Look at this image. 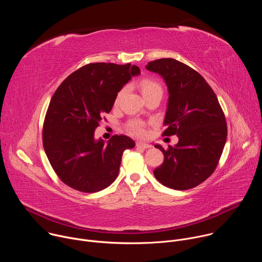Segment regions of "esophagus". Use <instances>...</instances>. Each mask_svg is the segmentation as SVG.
Returning a JSON list of instances; mask_svg holds the SVG:
<instances>
[{
  "label": "esophagus",
  "mask_w": 262,
  "mask_h": 262,
  "mask_svg": "<svg viewBox=\"0 0 262 262\" xmlns=\"http://www.w3.org/2000/svg\"><path fill=\"white\" fill-rule=\"evenodd\" d=\"M137 147L138 148H142V149H148V148H151V145L146 144V143H142V142H137Z\"/></svg>",
  "instance_id": "esophagus-1"
}]
</instances>
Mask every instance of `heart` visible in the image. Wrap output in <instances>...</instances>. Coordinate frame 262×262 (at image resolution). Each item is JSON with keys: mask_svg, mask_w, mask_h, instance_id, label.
<instances>
[{"mask_svg": "<svg viewBox=\"0 0 262 262\" xmlns=\"http://www.w3.org/2000/svg\"><path fill=\"white\" fill-rule=\"evenodd\" d=\"M140 88H141V91H142L143 96H144V95H147V94L157 93V92L162 93V88H161V86H160L157 82H155V81H152V80L146 79V80L141 81V83H140ZM124 93H125V89H122V90L118 93V95H117V97H116V102L121 98V96H122ZM128 129H129L133 134H135V135H137V136H144V135L146 134L144 124H143L141 121H138V120L132 121V122L129 123V125H128Z\"/></svg>", "mask_w": 262, "mask_h": 262, "instance_id": "heart-1", "label": "heart"}]
</instances>
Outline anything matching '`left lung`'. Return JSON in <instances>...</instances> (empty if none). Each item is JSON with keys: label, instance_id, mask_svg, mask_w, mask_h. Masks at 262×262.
Here are the masks:
<instances>
[{"label": "left lung", "instance_id": "obj_1", "mask_svg": "<svg viewBox=\"0 0 262 262\" xmlns=\"http://www.w3.org/2000/svg\"><path fill=\"white\" fill-rule=\"evenodd\" d=\"M146 69L158 73L168 89L165 136L176 135L178 143L164 154L155 177L173 190H189L214 171L227 140V124L219 100L196 70L175 59L149 62Z\"/></svg>", "mask_w": 262, "mask_h": 262}]
</instances>
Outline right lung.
Returning <instances> with one entry per match:
<instances>
[{"label": "right lung", "instance_id": "obj_1", "mask_svg": "<svg viewBox=\"0 0 262 262\" xmlns=\"http://www.w3.org/2000/svg\"><path fill=\"white\" fill-rule=\"evenodd\" d=\"M140 73L129 63H92L71 73L56 90L45 119L43 147L53 169L70 188L94 193L117 178L123 151L135 142L116 135L105 143L95 139L94 132L118 92Z\"/></svg>", "mask_w": 262, "mask_h": 262}]
</instances>
